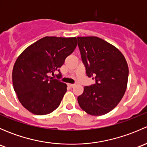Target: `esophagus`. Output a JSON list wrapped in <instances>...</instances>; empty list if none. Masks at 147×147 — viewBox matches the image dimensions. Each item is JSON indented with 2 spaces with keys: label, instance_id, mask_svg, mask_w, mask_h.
I'll list each match as a JSON object with an SVG mask.
<instances>
[{
  "label": "esophagus",
  "instance_id": "obj_1",
  "mask_svg": "<svg viewBox=\"0 0 147 147\" xmlns=\"http://www.w3.org/2000/svg\"><path fill=\"white\" fill-rule=\"evenodd\" d=\"M67 85L69 86V87H75V84H70V83H69V84H67Z\"/></svg>",
  "mask_w": 147,
  "mask_h": 147
}]
</instances>
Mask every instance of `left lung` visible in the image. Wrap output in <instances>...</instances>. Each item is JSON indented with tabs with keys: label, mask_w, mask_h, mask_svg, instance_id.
<instances>
[{
	"label": "left lung",
	"mask_w": 147,
	"mask_h": 147,
	"mask_svg": "<svg viewBox=\"0 0 147 147\" xmlns=\"http://www.w3.org/2000/svg\"><path fill=\"white\" fill-rule=\"evenodd\" d=\"M78 45L86 74L96 82L84 87L78 97L80 107L93 116L107 114L119 103L127 89L129 67L125 57L98 37H78Z\"/></svg>",
	"instance_id": "left-lung-1"
}]
</instances>
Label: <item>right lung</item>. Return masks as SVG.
Listing matches in <instances>:
<instances>
[{
    "mask_svg": "<svg viewBox=\"0 0 147 147\" xmlns=\"http://www.w3.org/2000/svg\"><path fill=\"white\" fill-rule=\"evenodd\" d=\"M76 47V38L46 36L18 56L12 73L13 88L21 105L31 113L47 115L60 105L67 84L49 75L59 71Z\"/></svg>",
    "mask_w": 147,
    "mask_h": 147,
    "instance_id": "obj_1",
    "label": "right lung"
}]
</instances>
